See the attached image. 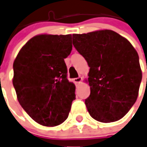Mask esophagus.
Segmentation results:
<instances>
[{"label":"esophagus","instance_id":"1","mask_svg":"<svg viewBox=\"0 0 147 147\" xmlns=\"http://www.w3.org/2000/svg\"><path fill=\"white\" fill-rule=\"evenodd\" d=\"M74 82H75V84L78 85V84L81 83V81H82V78L81 77H78V78H74L73 79Z\"/></svg>","mask_w":147,"mask_h":147}]
</instances>
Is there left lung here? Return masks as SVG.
<instances>
[{
    "label": "left lung",
    "mask_w": 147,
    "mask_h": 147,
    "mask_svg": "<svg viewBox=\"0 0 147 147\" xmlns=\"http://www.w3.org/2000/svg\"><path fill=\"white\" fill-rule=\"evenodd\" d=\"M72 39L90 67L85 105L90 116L104 123L123 118L137 100L142 80L138 52L125 38L108 29L73 34Z\"/></svg>",
    "instance_id": "left-lung-1"
}]
</instances>
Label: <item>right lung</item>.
<instances>
[{
	"instance_id": "1",
	"label": "right lung",
	"mask_w": 147,
	"mask_h": 147,
	"mask_svg": "<svg viewBox=\"0 0 147 147\" xmlns=\"http://www.w3.org/2000/svg\"><path fill=\"white\" fill-rule=\"evenodd\" d=\"M71 49V34H38L14 60L13 84L18 101L40 125L54 127L68 118L76 85L67 79L64 59Z\"/></svg>"
}]
</instances>
